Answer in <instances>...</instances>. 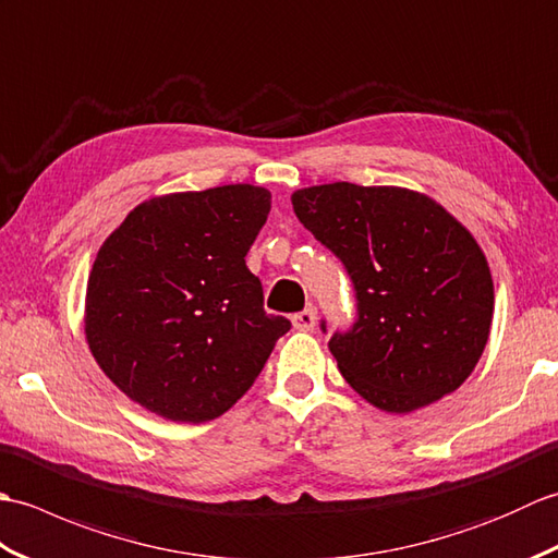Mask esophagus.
Wrapping results in <instances>:
<instances>
[{"mask_svg": "<svg viewBox=\"0 0 558 558\" xmlns=\"http://www.w3.org/2000/svg\"><path fill=\"white\" fill-rule=\"evenodd\" d=\"M292 326L298 330H314V326H316V310H314V306H306L304 312L294 314Z\"/></svg>", "mask_w": 558, "mask_h": 558, "instance_id": "1", "label": "esophagus"}]
</instances>
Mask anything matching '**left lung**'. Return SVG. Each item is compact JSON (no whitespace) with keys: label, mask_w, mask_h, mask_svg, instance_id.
<instances>
[{"label":"left lung","mask_w":558,"mask_h":558,"mask_svg":"<svg viewBox=\"0 0 558 558\" xmlns=\"http://www.w3.org/2000/svg\"><path fill=\"white\" fill-rule=\"evenodd\" d=\"M292 208L342 260L357 294V322L328 342L345 381L393 414L465 384L494 316L487 256L465 225L402 186H306Z\"/></svg>","instance_id":"obj_1"}]
</instances>
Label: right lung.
<instances>
[{
  "mask_svg": "<svg viewBox=\"0 0 558 558\" xmlns=\"http://www.w3.org/2000/svg\"><path fill=\"white\" fill-rule=\"evenodd\" d=\"M270 192L225 184L138 204L102 242L86 288V340L141 408L201 424L240 400L290 330L264 310L246 252Z\"/></svg>",
  "mask_w": 558,
  "mask_h": 558,
  "instance_id": "add662e5",
  "label": "right lung"
}]
</instances>
